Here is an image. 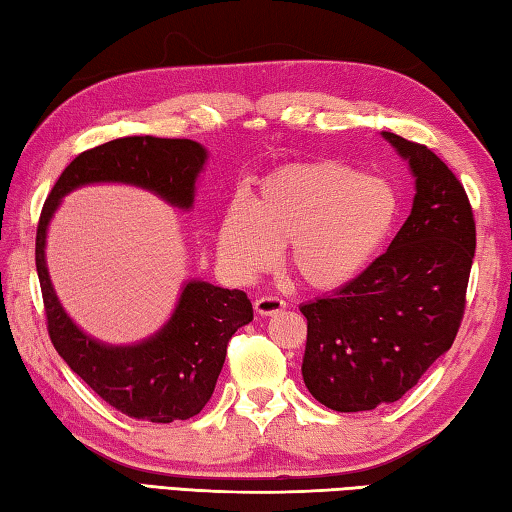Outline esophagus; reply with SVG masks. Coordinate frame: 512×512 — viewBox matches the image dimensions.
Here are the masks:
<instances>
[{
	"label": "esophagus",
	"instance_id": "esophagus-1",
	"mask_svg": "<svg viewBox=\"0 0 512 512\" xmlns=\"http://www.w3.org/2000/svg\"><path fill=\"white\" fill-rule=\"evenodd\" d=\"M282 309H286V302L277 295H262V297H257V300H255V311L259 315H275V313H280Z\"/></svg>",
	"mask_w": 512,
	"mask_h": 512
}]
</instances>
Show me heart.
<instances>
[{"label":"heart","mask_w":512,"mask_h":512,"mask_svg":"<svg viewBox=\"0 0 512 512\" xmlns=\"http://www.w3.org/2000/svg\"><path fill=\"white\" fill-rule=\"evenodd\" d=\"M398 219V194L378 176L320 161L268 174L253 201L232 199L215 244L224 271L253 282L275 268L280 248L300 280L320 291L340 288L374 262Z\"/></svg>","instance_id":"b5f03b06"}]
</instances>
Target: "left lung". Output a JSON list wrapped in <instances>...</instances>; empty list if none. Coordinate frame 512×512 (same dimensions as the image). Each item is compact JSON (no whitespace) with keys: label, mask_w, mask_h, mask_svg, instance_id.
<instances>
[{"label":"left lung","mask_w":512,"mask_h":512,"mask_svg":"<svg viewBox=\"0 0 512 512\" xmlns=\"http://www.w3.org/2000/svg\"><path fill=\"white\" fill-rule=\"evenodd\" d=\"M383 136L416 179L410 217L356 280L300 306L304 385L336 412L398 401L452 347L475 259V215L457 176L425 145Z\"/></svg>","instance_id":"obj_1"}]
</instances>
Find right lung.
<instances>
[{"instance_id":"right-lung-1","label":"right lung","mask_w":512,"mask_h":512,"mask_svg":"<svg viewBox=\"0 0 512 512\" xmlns=\"http://www.w3.org/2000/svg\"><path fill=\"white\" fill-rule=\"evenodd\" d=\"M206 159L208 152L188 138H116L67 165L37 221L35 266L53 347L102 401L129 418L172 423L199 414L215 392L230 338L253 320V304L239 288L192 280L159 333L138 345H105L64 313L46 268V228L64 194L87 183H132L190 210Z\"/></svg>"}]
</instances>
